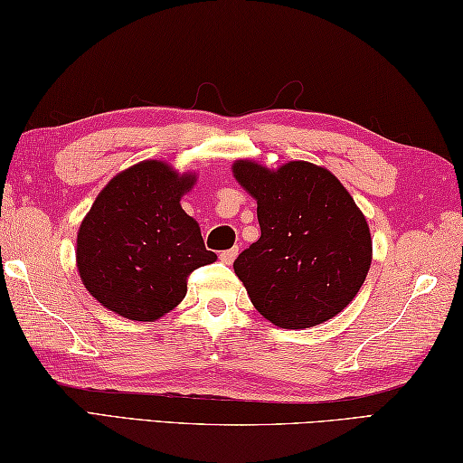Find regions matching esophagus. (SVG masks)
<instances>
[{"mask_svg": "<svg viewBox=\"0 0 463 463\" xmlns=\"http://www.w3.org/2000/svg\"><path fill=\"white\" fill-rule=\"evenodd\" d=\"M235 256H238V248H230V250H223L220 254V260L223 261V264H232V261L235 260Z\"/></svg>", "mask_w": 463, "mask_h": 463, "instance_id": "1", "label": "esophagus"}]
</instances>
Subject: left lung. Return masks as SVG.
Wrapping results in <instances>:
<instances>
[{"instance_id":"1","label":"left lung","mask_w":463,"mask_h":463,"mask_svg":"<svg viewBox=\"0 0 463 463\" xmlns=\"http://www.w3.org/2000/svg\"><path fill=\"white\" fill-rule=\"evenodd\" d=\"M233 177L258 202L260 240L233 269L261 317L310 328L343 312L367 278V220L333 173L307 161L280 169L235 161Z\"/></svg>"}]
</instances>
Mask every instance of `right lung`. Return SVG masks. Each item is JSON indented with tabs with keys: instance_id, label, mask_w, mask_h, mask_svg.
Masks as SVG:
<instances>
[{
	"instance_id": "1",
	"label": "right lung",
	"mask_w": 463,
	"mask_h": 463,
	"mask_svg": "<svg viewBox=\"0 0 463 463\" xmlns=\"http://www.w3.org/2000/svg\"><path fill=\"white\" fill-rule=\"evenodd\" d=\"M194 185V173L143 161L112 177L94 199L78 230L76 264L104 308L153 322L185 298L194 269L217 260L179 203Z\"/></svg>"
}]
</instances>
